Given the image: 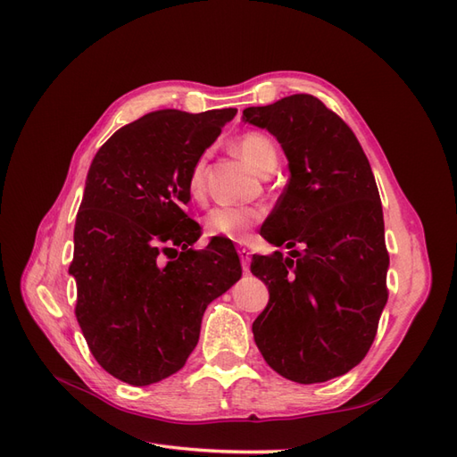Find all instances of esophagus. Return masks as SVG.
Returning <instances> with one entry per match:
<instances>
[{"label": "esophagus", "instance_id": "esophagus-1", "mask_svg": "<svg viewBox=\"0 0 457 457\" xmlns=\"http://www.w3.org/2000/svg\"><path fill=\"white\" fill-rule=\"evenodd\" d=\"M238 255L242 261V269L250 270V262H252V252L245 250V247H238Z\"/></svg>", "mask_w": 457, "mask_h": 457}]
</instances>
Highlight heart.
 Listing matches in <instances>:
<instances>
[{
    "label": "heart",
    "mask_w": 457,
    "mask_h": 457,
    "mask_svg": "<svg viewBox=\"0 0 457 457\" xmlns=\"http://www.w3.org/2000/svg\"><path fill=\"white\" fill-rule=\"evenodd\" d=\"M234 150L252 163L259 173H265L269 168L276 165V146L265 133L247 131L242 133L234 141ZM204 170L205 158L196 160L188 175V192L190 196L200 198L204 195ZM265 217V207L261 205H217L207 213L204 227L207 237H220L228 240L242 242L255 225H259Z\"/></svg>",
    "instance_id": "heart-1"
}]
</instances>
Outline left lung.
<instances>
[{
    "label": "left lung",
    "mask_w": 457,
    "mask_h": 457,
    "mask_svg": "<svg viewBox=\"0 0 457 457\" xmlns=\"http://www.w3.org/2000/svg\"><path fill=\"white\" fill-rule=\"evenodd\" d=\"M244 121L278 139L292 173L262 238L303 245L289 257L252 259V272L269 286L267 307L252 326L255 343L286 379L339 378L370 351L389 297L383 210L370 162L347 123L307 93L245 108Z\"/></svg>",
    "instance_id": "8db88e82"
}]
</instances>
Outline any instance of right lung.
<instances>
[{"label":"right lung","mask_w":457,"mask_h":457,"mask_svg":"<svg viewBox=\"0 0 457 457\" xmlns=\"http://www.w3.org/2000/svg\"><path fill=\"white\" fill-rule=\"evenodd\" d=\"M234 116L237 108L156 110L118 129L91 162L68 272L87 347L123 383L181 370L205 307L240 280L232 242L192 250L202 228L183 210L192 165Z\"/></svg>","instance_id":"add662e5"}]
</instances>
